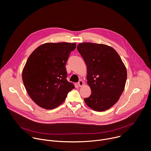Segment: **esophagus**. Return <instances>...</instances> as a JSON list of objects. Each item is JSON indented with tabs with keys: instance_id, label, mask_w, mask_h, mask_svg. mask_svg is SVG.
Here are the masks:
<instances>
[{
	"instance_id": "1",
	"label": "esophagus",
	"mask_w": 151,
	"mask_h": 151,
	"mask_svg": "<svg viewBox=\"0 0 151 151\" xmlns=\"http://www.w3.org/2000/svg\"><path fill=\"white\" fill-rule=\"evenodd\" d=\"M78 86H79V87H82V86L83 85V82L82 80H80V81L78 82Z\"/></svg>"
}]
</instances>
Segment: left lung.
Listing matches in <instances>:
<instances>
[{"label": "left lung", "instance_id": "obj_1", "mask_svg": "<svg viewBox=\"0 0 151 151\" xmlns=\"http://www.w3.org/2000/svg\"><path fill=\"white\" fill-rule=\"evenodd\" d=\"M77 49L87 65V83L91 90L90 97L84 99L86 104L97 112L110 109L125 88V64L118 52L107 45L83 42Z\"/></svg>", "mask_w": 151, "mask_h": 151}]
</instances>
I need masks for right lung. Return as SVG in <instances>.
Returning <instances> with one entry per match:
<instances>
[{"instance_id": "obj_1", "label": "right lung", "mask_w": 151, "mask_h": 151, "mask_svg": "<svg viewBox=\"0 0 151 151\" xmlns=\"http://www.w3.org/2000/svg\"><path fill=\"white\" fill-rule=\"evenodd\" d=\"M76 43H45L29 57L22 72L26 90L32 100L45 109H53L75 88L67 79L65 67Z\"/></svg>"}]
</instances>
